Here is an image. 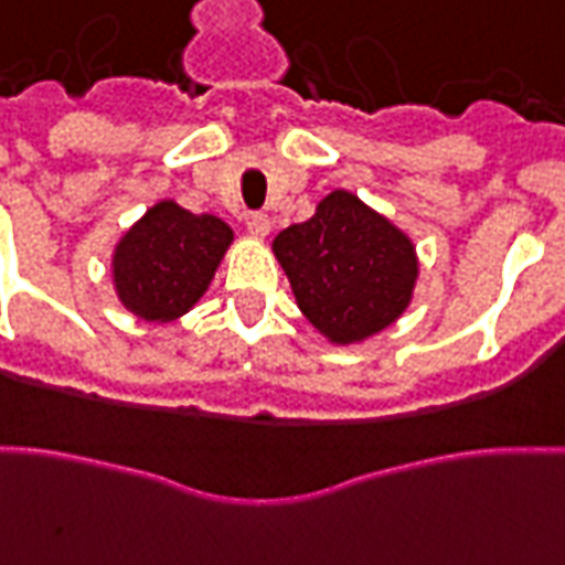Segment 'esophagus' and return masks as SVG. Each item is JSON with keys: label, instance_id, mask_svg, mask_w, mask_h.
Here are the masks:
<instances>
[{"label": "esophagus", "instance_id": "1", "mask_svg": "<svg viewBox=\"0 0 565 565\" xmlns=\"http://www.w3.org/2000/svg\"><path fill=\"white\" fill-rule=\"evenodd\" d=\"M245 224H248L250 236H257V239H263V236L271 230V218L266 215V212H250Z\"/></svg>", "mask_w": 565, "mask_h": 565}]
</instances>
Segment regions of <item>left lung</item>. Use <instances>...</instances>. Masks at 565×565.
Returning a JSON list of instances; mask_svg holds the SVG:
<instances>
[{"instance_id": "1", "label": "left lung", "mask_w": 565, "mask_h": 565, "mask_svg": "<svg viewBox=\"0 0 565 565\" xmlns=\"http://www.w3.org/2000/svg\"><path fill=\"white\" fill-rule=\"evenodd\" d=\"M271 248L302 315L335 344L395 323L419 275L413 242L347 191H332L311 218L281 230Z\"/></svg>"}]
</instances>
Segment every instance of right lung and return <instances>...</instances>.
Wrapping results in <instances>:
<instances>
[{"label": "right lung", "instance_id": "obj_1", "mask_svg": "<svg viewBox=\"0 0 565 565\" xmlns=\"http://www.w3.org/2000/svg\"><path fill=\"white\" fill-rule=\"evenodd\" d=\"M233 230L164 200L137 221L113 257L116 290L143 320H173L194 308L227 250Z\"/></svg>", "mask_w": 565, "mask_h": 565}]
</instances>
